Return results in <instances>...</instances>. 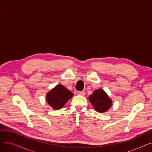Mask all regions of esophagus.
Wrapping results in <instances>:
<instances>
[{
	"instance_id": "obj_1",
	"label": "esophagus",
	"mask_w": 152,
	"mask_h": 152,
	"mask_svg": "<svg viewBox=\"0 0 152 152\" xmlns=\"http://www.w3.org/2000/svg\"><path fill=\"white\" fill-rule=\"evenodd\" d=\"M77 94L79 95H85V92L84 91H77Z\"/></svg>"
}]
</instances>
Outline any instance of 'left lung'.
Wrapping results in <instances>:
<instances>
[{"mask_svg": "<svg viewBox=\"0 0 152 152\" xmlns=\"http://www.w3.org/2000/svg\"><path fill=\"white\" fill-rule=\"evenodd\" d=\"M89 100L95 110L99 113L105 112L112 105V100L102 89L94 91L89 97Z\"/></svg>", "mask_w": 152, "mask_h": 152, "instance_id": "left-lung-1", "label": "left lung"}]
</instances>
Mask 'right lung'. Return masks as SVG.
<instances>
[{"label":"right lung","mask_w":152,"mask_h":152,"mask_svg":"<svg viewBox=\"0 0 152 152\" xmlns=\"http://www.w3.org/2000/svg\"><path fill=\"white\" fill-rule=\"evenodd\" d=\"M73 96V94L61 84H58L47 94L46 100L55 110L61 108Z\"/></svg>","instance_id":"obj_1"}]
</instances>
